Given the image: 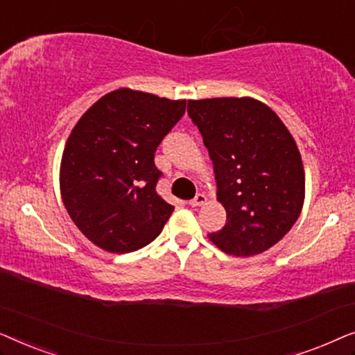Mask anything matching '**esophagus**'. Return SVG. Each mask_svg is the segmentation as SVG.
Returning a JSON list of instances; mask_svg holds the SVG:
<instances>
[{
	"label": "esophagus",
	"instance_id": "1",
	"mask_svg": "<svg viewBox=\"0 0 355 355\" xmlns=\"http://www.w3.org/2000/svg\"><path fill=\"white\" fill-rule=\"evenodd\" d=\"M205 202H207V197L203 196V193H197V196L193 197L191 202H189V205H191V207H200Z\"/></svg>",
	"mask_w": 355,
	"mask_h": 355
}]
</instances>
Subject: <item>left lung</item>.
Here are the masks:
<instances>
[{
    "instance_id": "1",
    "label": "left lung",
    "mask_w": 355,
    "mask_h": 355,
    "mask_svg": "<svg viewBox=\"0 0 355 355\" xmlns=\"http://www.w3.org/2000/svg\"><path fill=\"white\" fill-rule=\"evenodd\" d=\"M187 113L215 166L223 230L208 234L225 254L250 257L288 234L304 205L305 174L293 135L254 98L191 100Z\"/></svg>"
}]
</instances>
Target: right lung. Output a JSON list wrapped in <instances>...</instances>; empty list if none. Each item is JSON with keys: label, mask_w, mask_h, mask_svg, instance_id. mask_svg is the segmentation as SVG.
I'll return each instance as SVG.
<instances>
[{"label": "right lung", "mask_w": 355, "mask_h": 355, "mask_svg": "<svg viewBox=\"0 0 355 355\" xmlns=\"http://www.w3.org/2000/svg\"><path fill=\"white\" fill-rule=\"evenodd\" d=\"M186 113V100L129 89L101 96L79 119L61 159V196L87 239L128 254L158 237L174 210L157 192L155 152Z\"/></svg>", "instance_id": "right-lung-1"}]
</instances>
